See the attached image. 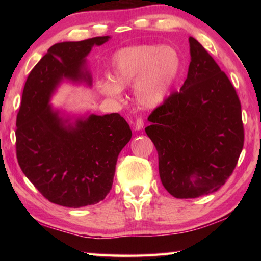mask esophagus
<instances>
[{"label":"esophagus","mask_w":261,"mask_h":261,"mask_svg":"<svg viewBox=\"0 0 261 261\" xmlns=\"http://www.w3.org/2000/svg\"><path fill=\"white\" fill-rule=\"evenodd\" d=\"M144 127V120L141 117H138L135 122V130H141Z\"/></svg>","instance_id":"esophagus-1"}]
</instances>
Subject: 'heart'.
I'll list each match as a JSON object with an SVG mask.
<instances>
[{"label":"heart","instance_id":"heart-1","mask_svg":"<svg viewBox=\"0 0 261 261\" xmlns=\"http://www.w3.org/2000/svg\"><path fill=\"white\" fill-rule=\"evenodd\" d=\"M110 79L99 82V91L109 98H120L122 87L134 85L137 102L155 108L169 95L182 68L178 51L173 47L152 45L121 48L110 60Z\"/></svg>","mask_w":261,"mask_h":261}]
</instances>
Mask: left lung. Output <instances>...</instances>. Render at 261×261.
<instances>
[{
    "mask_svg": "<svg viewBox=\"0 0 261 261\" xmlns=\"http://www.w3.org/2000/svg\"><path fill=\"white\" fill-rule=\"evenodd\" d=\"M188 77L148 116L145 127L159 155V174L171 196H206L226 183L244 145L241 102L227 74L190 37Z\"/></svg>",
    "mask_w": 261,
    "mask_h": 261,
    "instance_id": "8db88e82",
    "label": "left lung"
}]
</instances>
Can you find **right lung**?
Here are the masks:
<instances>
[{
    "label": "right lung",
    "instance_id": "1",
    "mask_svg": "<svg viewBox=\"0 0 261 261\" xmlns=\"http://www.w3.org/2000/svg\"><path fill=\"white\" fill-rule=\"evenodd\" d=\"M110 39L55 43L26 79L16 121L20 169L46 199L71 208L98 204L113 185L118 154L132 132L120 114L64 116L49 103L63 81L92 86L86 56Z\"/></svg>",
    "mask_w": 261,
    "mask_h": 261
}]
</instances>
